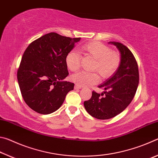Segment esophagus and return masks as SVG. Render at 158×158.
<instances>
[{
    "label": "esophagus",
    "mask_w": 158,
    "mask_h": 158,
    "mask_svg": "<svg viewBox=\"0 0 158 158\" xmlns=\"http://www.w3.org/2000/svg\"><path fill=\"white\" fill-rule=\"evenodd\" d=\"M81 88V85H78V84H75L74 85V89H80Z\"/></svg>",
    "instance_id": "1"
}]
</instances>
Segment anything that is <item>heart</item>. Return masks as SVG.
<instances>
[{
	"label": "heart",
	"mask_w": 158,
	"mask_h": 158,
	"mask_svg": "<svg viewBox=\"0 0 158 158\" xmlns=\"http://www.w3.org/2000/svg\"><path fill=\"white\" fill-rule=\"evenodd\" d=\"M81 50L85 55L95 58L93 69L98 70L104 78H109L116 73L120 65L118 53L111 52L110 48L100 42L92 41L83 45ZM65 63L69 70L75 72L81 65V56L77 51L72 50L67 54ZM72 80L80 85H90L95 84L100 79L97 72L88 73L79 72L72 76Z\"/></svg>",
	"instance_id": "1"
}]
</instances>
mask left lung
I'll list each match as a JSON object with an SVG mask.
<instances>
[{
    "label": "left lung",
    "instance_id": "1",
    "mask_svg": "<svg viewBox=\"0 0 158 158\" xmlns=\"http://www.w3.org/2000/svg\"><path fill=\"white\" fill-rule=\"evenodd\" d=\"M109 43L115 45L121 53L118 68L111 78L98 86L105 90L104 97H100L103 93L93 91L90 100L84 102L88 113L100 120L111 118L123 111L135 97L139 81L138 65L131 51L120 42Z\"/></svg>",
    "mask_w": 158,
    "mask_h": 158
}]
</instances>
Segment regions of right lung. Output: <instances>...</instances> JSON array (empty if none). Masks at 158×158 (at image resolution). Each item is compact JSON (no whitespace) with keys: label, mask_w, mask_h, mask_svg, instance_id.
Here are the masks:
<instances>
[{"label":"right lung","mask_w":158,"mask_h":158,"mask_svg":"<svg viewBox=\"0 0 158 158\" xmlns=\"http://www.w3.org/2000/svg\"><path fill=\"white\" fill-rule=\"evenodd\" d=\"M80 39L49 33L26 48L17 80L23 100L33 111L41 114L53 113L74 89V83L63 81L69 74L65 57Z\"/></svg>","instance_id":"add662e5"}]
</instances>
